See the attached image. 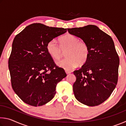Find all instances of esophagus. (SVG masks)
I'll return each mask as SVG.
<instances>
[{
	"label": "esophagus",
	"mask_w": 126,
	"mask_h": 126,
	"mask_svg": "<svg viewBox=\"0 0 126 126\" xmlns=\"http://www.w3.org/2000/svg\"><path fill=\"white\" fill-rule=\"evenodd\" d=\"M65 71V73H67V74H69V73H71V72H72V71H69V70H67V69H66Z\"/></svg>",
	"instance_id": "esophagus-1"
}]
</instances>
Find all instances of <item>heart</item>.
<instances>
[{
    "label": "heart",
    "instance_id": "b5f03b06",
    "mask_svg": "<svg viewBox=\"0 0 126 126\" xmlns=\"http://www.w3.org/2000/svg\"><path fill=\"white\" fill-rule=\"evenodd\" d=\"M60 45L55 39L50 40L47 45V50L51 57L58 60L65 52L67 57L57 62V65L67 69L77 67L79 64L83 65L88 60L89 48L83 40L72 34H67L60 39Z\"/></svg>",
    "mask_w": 126,
    "mask_h": 126
}]
</instances>
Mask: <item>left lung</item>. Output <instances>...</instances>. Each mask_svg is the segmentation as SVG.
<instances>
[{"instance_id":"8db88e82","label":"left lung","mask_w":126,"mask_h":126,"mask_svg":"<svg viewBox=\"0 0 126 126\" xmlns=\"http://www.w3.org/2000/svg\"><path fill=\"white\" fill-rule=\"evenodd\" d=\"M67 29L86 42L89 48L88 60L73 72L74 96L85 105H99L109 98L118 82L119 58L113 40L94 25Z\"/></svg>"}]
</instances>
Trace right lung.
<instances>
[{
	"mask_svg": "<svg viewBox=\"0 0 126 126\" xmlns=\"http://www.w3.org/2000/svg\"><path fill=\"white\" fill-rule=\"evenodd\" d=\"M67 29L33 23L14 38L8 63L12 88L29 105L40 106L51 101L58 83L67 76L47 50L50 40Z\"/></svg>",
	"mask_w": 126,
	"mask_h": 126,
	"instance_id": "1",
	"label": "right lung"
}]
</instances>
